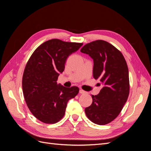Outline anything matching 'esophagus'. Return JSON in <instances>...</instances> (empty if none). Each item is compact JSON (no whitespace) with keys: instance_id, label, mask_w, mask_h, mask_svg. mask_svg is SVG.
Segmentation results:
<instances>
[{"instance_id":"esophagus-1","label":"esophagus","mask_w":151,"mask_h":151,"mask_svg":"<svg viewBox=\"0 0 151 151\" xmlns=\"http://www.w3.org/2000/svg\"><path fill=\"white\" fill-rule=\"evenodd\" d=\"M79 93H80V94H84V93H86V92H85L84 91H83V89H80Z\"/></svg>"}]
</instances>
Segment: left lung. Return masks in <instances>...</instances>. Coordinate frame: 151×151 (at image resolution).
<instances>
[{"label":"left lung","instance_id":"left-lung-1","mask_svg":"<svg viewBox=\"0 0 151 151\" xmlns=\"http://www.w3.org/2000/svg\"><path fill=\"white\" fill-rule=\"evenodd\" d=\"M81 52L93 59V77L103 85L98 94L92 95L93 103L85 108L86 115L96 124H108L118 116L129 97L126 60L120 51L104 40L86 44Z\"/></svg>","mask_w":151,"mask_h":151}]
</instances>
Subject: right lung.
I'll return each instance as SVG.
<instances>
[{
    "label": "right lung",
    "mask_w": 151,
    "mask_h": 151,
    "mask_svg": "<svg viewBox=\"0 0 151 151\" xmlns=\"http://www.w3.org/2000/svg\"><path fill=\"white\" fill-rule=\"evenodd\" d=\"M83 43L50 40L36 48L25 67L22 86L25 101L31 113L40 121L53 124L65 115L68 100L78 94V87L57 84L67 57Z\"/></svg>",
    "instance_id": "obj_1"
}]
</instances>
